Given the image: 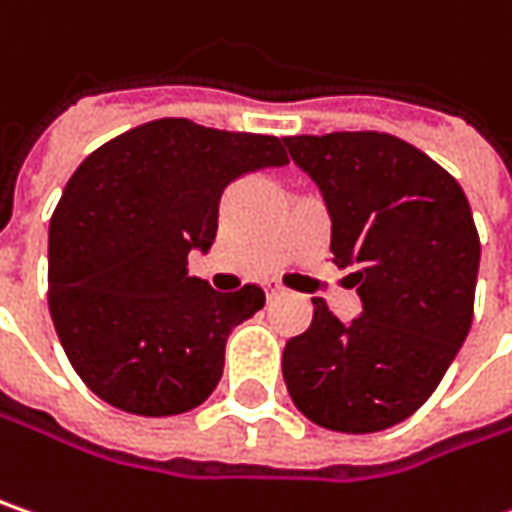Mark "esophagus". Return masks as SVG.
Instances as JSON below:
<instances>
[{
  "label": "esophagus",
  "mask_w": 512,
  "mask_h": 512,
  "mask_svg": "<svg viewBox=\"0 0 512 512\" xmlns=\"http://www.w3.org/2000/svg\"><path fill=\"white\" fill-rule=\"evenodd\" d=\"M281 295H284L281 286H269V289H266V298H269V301H275V298H281Z\"/></svg>",
  "instance_id": "esophagus-1"
}]
</instances>
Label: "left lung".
Masks as SVG:
<instances>
[{"instance_id": "left-lung-1", "label": "left lung", "mask_w": 512, "mask_h": 512, "mask_svg": "<svg viewBox=\"0 0 512 512\" xmlns=\"http://www.w3.org/2000/svg\"><path fill=\"white\" fill-rule=\"evenodd\" d=\"M324 196L330 252L362 313L339 321L313 298L284 347L295 408L321 429L368 435L423 406L464 345L481 243L461 185L388 133L284 138Z\"/></svg>"}]
</instances>
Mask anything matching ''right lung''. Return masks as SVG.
Returning <instances> with one entry per match:
<instances>
[{
    "mask_svg": "<svg viewBox=\"0 0 512 512\" xmlns=\"http://www.w3.org/2000/svg\"><path fill=\"white\" fill-rule=\"evenodd\" d=\"M284 141L159 118L83 159L48 226V310L77 376L109 406L170 417L211 397L228 333L266 304L217 292L188 255L217 237L234 179L286 165Z\"/></svg>",
    "mask_w": 512,
    "mask_h": 512,
    "instance_id": "1",
    "label": "right lung"
}]
</instances>
